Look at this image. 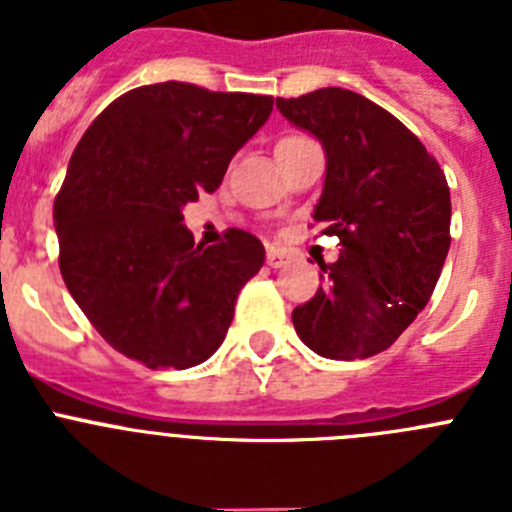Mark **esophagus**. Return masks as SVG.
<instances>
[{"label":"esophagus","mask_w":512,"mask_h":512,"mask_svg":"<svg viewBox=\"0 0 512 512\" xmlns=\"http://www.w3.org/2000/svg\"><path fill=\"white\" fill-rule=\"evenodd\" d=\"M287 259H289L287 248L269 246V251H266V264H269L271 269H279V266H284L287 264Z\"/></svg>","instance_id":"34e87169"}]
</instances>
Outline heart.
<instances>
[{
    "label": "heart",
    "instance_id": "heart-1",
    "mask_svg": "<svg viewBox=\"0 0 512 512\" xmlns=\"http://www.w3.org/2000/svg\"><path fill=\"white\" fill-rule=\"evenodd\" d=\"M295 138H300V135H287V138H282L279 143H284V140H295Z\"/></svg>",
    "mask_w": 512,
    "mask_h": 512
}]
</instances>
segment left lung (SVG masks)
Returning <instances> with one entry per match:
<instances>
[{
	"label": "left lung",
	"mask_w": 512,
	"mask_h": 512,
	"mask_svg": "<svg viewBox=\"0 0 512 512\" xmlns=\"http://www.w3.org/2000/svg\"><path fill=\"white\" fill-rule=\"evenodd\" d=\"M277 110L325 151L312 220L338 235L336 264L295 307L297 336L318 356L369 359L428 305L451 246V194L436 158L395 115L356 92L325 87Z\"/></svg>",
	"instance_id": "1"
}]
</instances>
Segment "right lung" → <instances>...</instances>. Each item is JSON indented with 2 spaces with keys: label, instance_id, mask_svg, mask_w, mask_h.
I'll return each instance as SVG.
<instances>
[{
  "label": "right lung",
  "instance_id": "add662e5",
  "mask_svg": "<svg viewBox=\"0 0 512 512\" xmlns=\"http://www.w3.org/2000/svg\"><path fill=\"white\" fill-rule=\"evenodd\" d=\"M274 99L161 81L122 94L89 125L53 205L61 277L99 336L148 369L215 354L264 246L228 230L194 246L182 210L220 187Z\"/></svg>",
  "mask_w": 512,
  "mask_h": 512
}]
</instances>
